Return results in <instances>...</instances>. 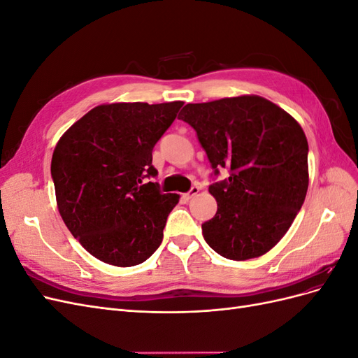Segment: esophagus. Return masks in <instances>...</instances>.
<instances>
[{"label": "esophagus", "mask_w": 358, "mask_h": 358, "mask_svg": "<svg viewBox=\"0 0 358 358\" xmlns=\"http://www.w3.org/2000/svg\"><path fill=\"white\" fill-rule=\"evenodd\" d=\"M199 191H200V188H199V187H192V188H191V191H189V192H187V194H183L182 197H183V200H187V201H188V200H191L192 197H196L197 194H199Z\"/></svg>", "instance_id": "esophagus-1"}]
</instances>
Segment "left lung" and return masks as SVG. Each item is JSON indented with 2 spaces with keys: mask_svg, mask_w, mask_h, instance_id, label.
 I'll use <instances>...</instances> for the list:
<instances>
[{
  "mask_svg": "<svg viewBox=\"0 0 358 358\" xmlns=\"http://www.w3.org/2000/svg\"><path fill=\"white\" fill-rule=\"evenodd\" d=\"M180 119L196 129L216 175L222 167L230 171L209 187L218 210L201 225L206 243L234 262L264 255L285 236L306 197L305 131L259 95L187 104Z\"/></svg>",
  "mask_w": 358,
  "mask_h": 358,
  "instance_id": "1",
  "label": "left lung"
}]
</instances>
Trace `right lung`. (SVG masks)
<instances>
[{"label":"right lung","instance_id":"obj_1","mask_svg":"<svg viewBox=\"0 0 358 358\" xmlns=\"http://www.w3.org/2000/svg\"><path fill=\"white\" fill-rule=\"evenodd\" d=\"M182 101L110 103L94 107L61 136L50 171L64 224L100 262L131 267L162 242L179 194H162L152 149Z\"/></svg>","mask_w":358,"mask_h":358}]
</instances>
